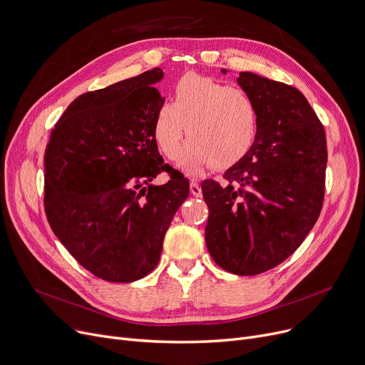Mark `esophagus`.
I'll return each mask as SVG.
<instances>
[{
    "label": "esophagus",
    "mask_w": 365,
    "mask_h": 365,
    "mask_svg": "<svg viewBox=\"0 0 365 365\" xmlns=\"http://www.w3.org/2000/svg\"><path fill=\"white\" fill-rule=\"evenodd\" d=\"M190 194H192L194 197H201V194H202L201 186H200V183H198L197 179L190 180Z\"/></svg>",
    "instance_id": "34e87169"
}]
</instances>
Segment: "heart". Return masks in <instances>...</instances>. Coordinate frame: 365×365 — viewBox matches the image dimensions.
<instances>
[{"label":"heart","instance_id":"1","mask_svg":"<svg viewBox=\"0 0 365 365\" xmlns=\"http://www.w3.org/2000/svg\"><path fill=\"white\" fill-rule=\"evenodd\" d=\"M190 139L179 165L197 173L210 163L222 170L252 149L259 131V108L250 93L198 73H186L173 88V102L163 103L152 133L158 149L175 160Z\"/></svg>","mask_w":365,"mask_h":365}]
</instances>
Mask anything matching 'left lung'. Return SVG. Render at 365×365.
<instances>
[{
	"label": "left lung",
	"mask_w": 365,
	"mask_h": 365,
	"mask_svg": "<svg viewBox=\"0 0 365 365\" xmlns=\"http://www.w3.org/2000/svg\"><path fill=\"white\" fill-rule=\"evenodd\" d=\"M237 81L257 103L259 131L252 149L226 170L225 185L201 183L205 244L225 271L257 275L290 257L319 217L327 142L296 87L253 72H240Z\"/></svg>",
	"instance_id": "1"
}]
</instances>
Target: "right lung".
Instances as JSON below:
<instances>
[{
	"mask_svg": "<svg viewBox=\"0 0 365 365\" xmlns=\"http://www.w3.org/2000/svg\"><path fill=\"white\" fill-rule=\"evenodd\" d=\"M153 68L76 98L44 152V208L54 235L87 271L133 282L158 264L189 180L168 170L152 125L164 103ZM169 171L165 185L148 182Z\"/></svg>",
	"mask_w": 365,
	"mask_h": 365,
	"instance_id": "obj_1",
	"label": "right lung"
}]
</instances>
